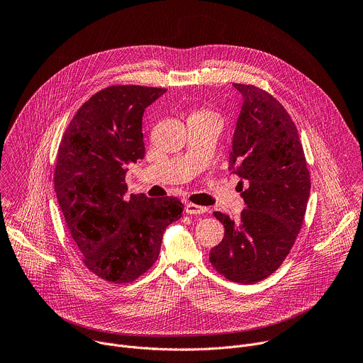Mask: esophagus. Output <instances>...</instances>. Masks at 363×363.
Masks as SVG:
<instances>
[{"label":"esophagus","instance_id":"esophagus-1","mask_svg":"<svg viewBox=\"0 0 363 363\" xmlns=\"http://www.w3.org/2000/svg\"><path fill=\"white\" fill-rule=\"evenodd\" d=\"M208 210H206V206H201V205H196V203H192V202H188L185 205V213L186 214H203Z\"/></svg>","mask_w":363,"mask_h":363}]
</instances>
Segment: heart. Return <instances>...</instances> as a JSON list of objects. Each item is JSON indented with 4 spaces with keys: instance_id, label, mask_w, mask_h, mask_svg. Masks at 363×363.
I'll list each match as a JSON object with an SVG mask.
<instances>
[{
    "instance_id": "heart-1",
    "label": "heart",
    "mask_w": 363,
    "mask_h": 363,
    "mask_svg": "<svg viewBox=\"0 0 363 363\" xmlns=\"http://www.w3.org/2000/svg\"><path fill=\"white\" fill-rule=\"evenodd\" d=\"M195 115H216L214 112H211V111H205V109H202V111H198Z\"/></svg>"
}]
</instances>
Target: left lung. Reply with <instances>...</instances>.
Instances as JSON below:
<instances>
[{
	"mask_svg": "<svg viewBox=\"0 0 363 363\" xmlns=\"http://www.w3.org/2000/svg\"><path fill=\"white\" fill-rule=\"evenodd\" d=\"M244 103L237 121L230 167L245 189L238 223L216 211L223 241L210 262L225 279L252 284L273 274L301 228L310 195V172L297 128L281 103L266 90L234 83Z\"/></svg>",
	"mask_w": 363,
	"mask_h": 363,
	"instance_id": "left-lung-1",
	"label": "left lung"
}]
</instances>
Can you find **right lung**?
Wrapping results in <instances>:
<instances>
[{
	"label": "right lung",
	"mask_w": 363,
	"mask_h": 363,
	"mask_svg": "<svg viewBox=\"0 0 363 363\" xmlns=\"http://www.w3.org/2000/svg\"><path fill=\"white\" fill-rule=\"evenodd\" d=\"M165 90H99L77 111L57 150L55 189L67 228L83 264L113 284L145 274L157 262L165 228L182 217L175 196L126 194V165L145 157L143 112Z\"/></svg>",
	"instance_id": "1"
}]
</instances>
